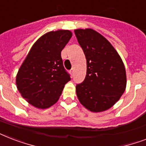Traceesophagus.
<instances>
[{"label": "esophagus", "mask_w": 146, "mask_h": 146, "mask_svg": "<svg viewBox=\"0 0 146 146\" xmlns=\"http://www.w3.org/2000/svg\"><path fill=\"white\" fill-rule=\"evenodd\" d=\"M70 72L71 76H73V75H74V70H73V69H71Z\"/></svg>", "instance_id": "esophagus-1"}]
</instances>
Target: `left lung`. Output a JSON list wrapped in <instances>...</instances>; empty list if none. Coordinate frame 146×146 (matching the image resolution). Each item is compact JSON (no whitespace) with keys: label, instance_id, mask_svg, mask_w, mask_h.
<instances>
[{"label":"left lung","instance_id":"obj_1","mask_svg":"<svg viewBox=\"0 0 146 146\" xmlns=\"http://www.w3.org/2000/svg\"><path fill=\"white\" fill-rule=\"evenodd\" d=\"M86 58L84 81L76 85V96L92 112L106 111L124 92L127 76L120 55L108 40L92 29L74 30Z\"/></svg>","mask_w":146,"mask_h":146}]
</instances>
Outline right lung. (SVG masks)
Here are the masks:
<instances>
[{
	"label": "right lung",
	"mask_w": 146,
	"mask_h": 146,
	"mask_svg": "<svg viewBox=\"0 0 146 146\" xmlns=\"http://www.w3.org/2000/svg\"><path fill=\"white\" fill-rule=\"evenodd\" d=\"M72 37L69 30L51 31L33 44L17 75L22 97L37 108H48L58 101L70 76L64 69L61 50Z\"/></svg>",
	"instance_id": "right-lung-1"
}]
</instances>
